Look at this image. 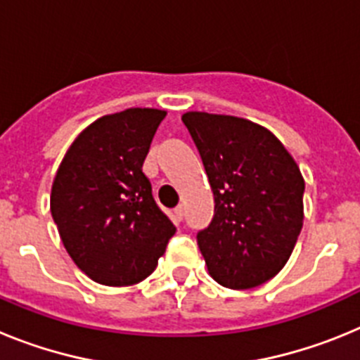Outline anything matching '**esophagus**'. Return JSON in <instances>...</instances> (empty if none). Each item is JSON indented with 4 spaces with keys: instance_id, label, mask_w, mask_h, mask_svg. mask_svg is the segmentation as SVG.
<instances>
[{
    "instance_id": "34e87169",
    "label": "esophagus",
    "mask_w": 360,
    "mask_h": 360,
    "mask_svg": "<svg viewBox=\"0 0 360 360\" xmlns=\"http://www.w3.org/2000/svg\"><path fill=\"white\" fill-rule=\"evenodd\" d=\"M173 218H174V221H182V219H184V207H182V205H176V207L173 209Z\"/></svg>"
}]
</instances>
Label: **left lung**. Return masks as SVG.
Wrapping results in <instances>:
<instances>
[{
    "label": "left lung",
    "instance_id": "1",
    "mask_svg": "<svg viewBox=\"0 0 360 360\" xmlns=\"http://www.w3.org/2000/svg\"><path fill=\"white\" fill-rule=\"evenodd\" d=\"M182 120L214 195L211 224L196 234L209 274L234 290L259 287L285 266L303 227L301 171L259 124L205 111Z\"/></svg>",
    "mask_w": 360,
    "mask_h": 360
}]
</instances>
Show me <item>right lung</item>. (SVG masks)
Returning a JSON list of instances; mask_svg holds the SVG:
<instances>
[{
  "mask_svg": "<svg viewBox=\"0 0 360 360\" xmlns=\"http://www.w3.org/2000/svg\"><path fill=\"white\" fill-rule=\"evenodd\" d=\"M164 117L153 108L101 117L73 141L53 178L50 211L63 245L101 285L141 283L176 232L142 173Z\"/></svg>",
  "mask_w": 360,
  "mask_h": 360,
  "instance_id": "obj_1",
  "label": "right lung"
}]
</instances>
